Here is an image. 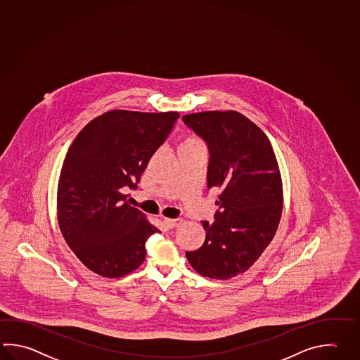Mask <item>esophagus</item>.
<instances>
[{
  "label": "esophagus",
  "mask_w": 360,
  "mask_h": 360,
  "mask_svg": "<svg viewBox=\"0 0 360 360\" xmlns=\"http://www.w3.org/2000/svg\"><path fill=\"white\" fill-rule=\"evenodd\" d=\"M162 221H164V224H165L167 227L176 228L179 227V226L182 224V221H184V220L179 219V218H176V219H172V218H164Z\"/></svg>",
  "instance_id": "obj_1"
}]
</instances>
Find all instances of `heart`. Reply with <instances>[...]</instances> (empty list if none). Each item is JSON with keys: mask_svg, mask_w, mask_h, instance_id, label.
Returning a JSON list of instances; mask_svg holds the SVG:
<instances>
[{"mask_svg": "<svg viewBox=\"0 0 360 360\" xmlns=\"http://www.w3.org/2000/svg\"><path fill=\"white\" fill-rule=\"evenodd\" d=\"M193 148H205V145L202 140L195 136V134H186L182 137L179 147H178V153L179 151H187V150H193Z\"/></svg>", "mask_w": 360, "mask_h": 360, "instance_id": "obj_1", "label": "heart"}]
</instances>
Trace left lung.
I'll return each instance as SVG.
<instances>
[{"label": "left lung", "instance_id": "left-lung-1", "mask_svg": "<svg viewBox=\"0 0 360 360\" xmlns=\"http://www.w3.org/2000/svg\"><path fill=\"white\" fill-rule=\"evenodd\" d=\"M184 122L210 151L209 188H219L213 223L202 221L205 243L186 257L198 274L229 279L248 271L278 229L283 187L271 141L235 110L201 111Z\"/></svg>", "mask_w": 360, "mask_h": 360}]
</instances>
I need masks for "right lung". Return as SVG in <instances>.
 <instances>
[{"instance_id": "right-lung-1", "label": "right lung", "mask_w": 360, "mask_h": 360, "mask_svg": "<svg viewBox=\"0 0 360 360\" xmlns=\"http://www.w3.org/2000/svg\"><path fill=\"white\" fill-rule=\"evenodd\" d=\"M179 112L111 110L77 134L60 172L56 210L61 235L89 271L119 278L146 257L148 237L160 232L125 200Z\"/></svg>"}]
</instances>
